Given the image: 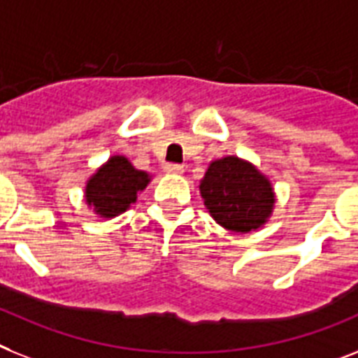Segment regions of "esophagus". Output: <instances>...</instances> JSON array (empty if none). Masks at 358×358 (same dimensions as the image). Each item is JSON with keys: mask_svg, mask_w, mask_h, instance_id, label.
I'll return each mask as SVG.
<instances>
[{"mask_svg": "<svg viewBox=\"0 0 358 358\" xmlns=\"http://www.w3.org/2000/svg\"><path fill=\"white\" fill-rule=\"evenodd\" d=\"M165 173H171V174H182L184 173V165H178V164H167L164 167Z\"/></svg>", "mask_w": 358, "mask_h": 358, "instance_id": "obj_1", "label": "esophagus"}]
</instances>
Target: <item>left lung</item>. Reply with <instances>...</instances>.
Returning a JSON list of instances; mask_svg holds the SVG:
<instances>
[{
	"mask_svg": "<svg viewBox=\"0 0 358 358\" xmlns=\"http://www.w3.org/2000/svg\"><path fill=\"white\" fill-rule=\"evenodd\" d=\"M200 194L217 224L235 234L261 228L275 202L270 180L237 156L209 164L200 182Z\"/></svg>",
	"mask_w": 358,
	"mask_h": 358,
	"instance_id": "obj_1",
	"label": "left lung"
}]
</instances>
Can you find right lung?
Returning a JSON list of instances; mask_svg holds the SVG:
<instances>
[{"label": "right lung", "mask_w": 358, "mask_h": 358, "mask_svg": "<svg viewBox=\"0 0 358 358\" xmlns=\"http://www.w3.org/2000/svg\"><path fill=\"white\" fill-rule=\"evenodd\" d=\"M150 176L138 171L124 156H112L86 184V204L103 219H113L136 202Z\"/></svg>", "instance_id": "1"}]
</instances>
